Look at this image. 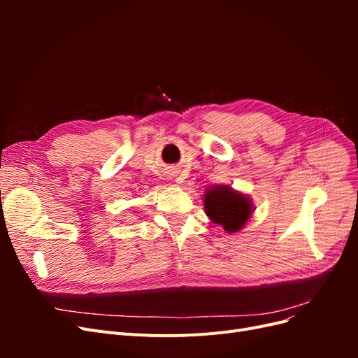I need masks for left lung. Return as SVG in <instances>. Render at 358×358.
<instances>
[{
  "label": "left lung",
  "instance_id": "left-lung-1",
  "mask_svg": "<svg viewBox=\"0 0 358 358\" xmlns=\"http://www.w3.org/2000/svg\"><path fill=\"white\" fill-rule=\"evenodd\" d=\"M204 210L210 221L224 227L227 233H236L251 216L254 206L243 194L229 185H220L204 194Z\"/></svg>",
  "mask_w": 358,
  "mask_h": 358
}]
</instances>
